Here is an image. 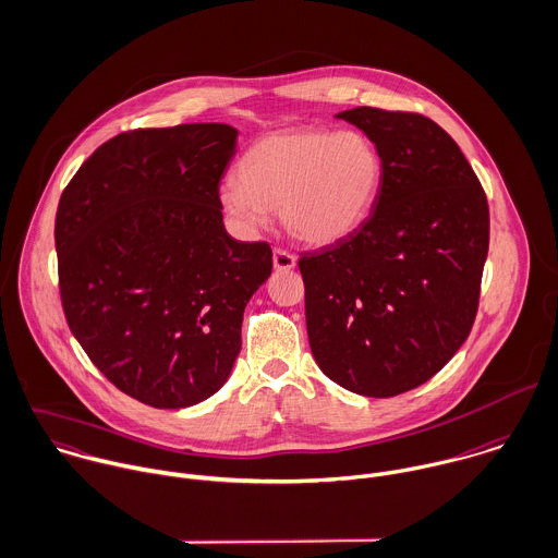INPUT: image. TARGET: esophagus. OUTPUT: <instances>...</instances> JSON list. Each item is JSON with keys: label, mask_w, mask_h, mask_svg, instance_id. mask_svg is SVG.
Segmentation results:
<instances>
[{"label": "esophagus", "mask_w": 558, "mask_h": 558, "mask_svg": "<svg viewBox=\"0 0 558 558\" xmlns=\"http://www.w3.org/2000/svg\"><path fill=\"white\" fill-rule=\"evenodd\" d=\"M298 265V258L287 250H274V267L278 271H289Z\"/></svg>", "instance_id": "34e87169"}]
</instances>
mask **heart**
<instances>
[{"label":"heart","instance_id":"b5f03b06","mask_svg":"<svg viewBox=\"0 0 558 558\" xmlns=\"http://www.w3.org/2000/svg\"><path fill=\"white\" fill-rule=\"evenodd\" d=\"M239 183L220 190L223 211L258 228L280 211L287 232L315 247L351 236L371 214L384 163L377 146L357 131L293 129L254 142L239 166Z\"/></svg>","mask_w":558,"mask_h":558}]
</instances>
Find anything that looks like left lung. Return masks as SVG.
I'll list each match as a JSON object with an SVG mask.
<instances>
[{
  "instance_id": "obj_1",
  "label": "left lung",
  "mask_w": 558,
  "mask_h": 558,
  "mask_svg": "<svg viewBox=\"0 0 558 558\" xmlns=\"http://www.w3.org/2000/svg\"><path fill=\"white\" fill-rule=\"evenodd\" d=\"M379 150L368 220L300 258L306 328L319 368L362 397L432 379L474 324L489 245L485 192L440 124L421 113H336Z\"/></svg>"
}]
</instances>
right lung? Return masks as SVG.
Masks as SVG:
<instances>
[{
    "instance_id": "add662e5",
    "label": "right lung",
    "mask_w": 558,
    "mask_h": 558,
    "mask_svg": "<svg viewBox=\"0 0 558 558\" xmlns=\"http://www.w3.org/2000/svg\"><path fill=\"white\" fill-rule=\"evenodd\" d=\"M236 129L190 122L120 133L62 192L60 295L95 366L159 410L216 395L241 349L250 298L271 276L263 241L226 232L220 179Z\"/></svg>"
}]
</instances>
